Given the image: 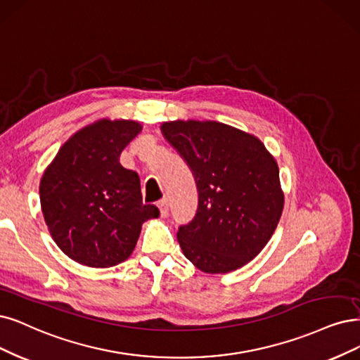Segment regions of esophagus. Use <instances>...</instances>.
Masks as SVG:
<instances>
[{"mask_svg":"<svg viewBox=\"0 0 360 360\" xmlns=\"http://www.w3.org/2000/svg\"><path fill=\"white\" fill-rule=\"evenodd\" d=\"M158 209H160V215H162V218L167 217V212H169V203H167V198H163V200H160L157 203Z\"/></svg>","mask_w":360,"mask_h":360,"instance_id":"34e87169","label":"esophagus"}]
</instances>
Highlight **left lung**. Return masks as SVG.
Masks as SVG:
<instances>
[{"label":"left lung","instance_id":"1","mask_svg":"<svg viewBox=\"0 0 360 360\" xmlns=\"http://www.w3.org/2000/svg\"><path fill=\"white\" fill-rule=\"evenodd\" d=\"M160 129L191 169L198 191L194 219L178 231L184 255L210 274L243 267L282 217L274 157L257 136L219 122L175 120Z\"/></svg>","mask_w":360,"mask_h":360}]
</instances>
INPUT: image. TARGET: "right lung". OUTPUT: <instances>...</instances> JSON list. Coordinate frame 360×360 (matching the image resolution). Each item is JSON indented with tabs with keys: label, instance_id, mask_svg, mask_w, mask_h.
<instances>
[{
	"label": "right lung",
	"instance_id": "add662e5",
	"mask_svg": "<svg viewBox=\"0 0 360 360\" xmlns=\"http://www.w3.org/2000/svg\"><path fill=\"white\" fill-rule=\"evenodd\" d=\"M141 130L133 120L101 118L74 133L44 170V221L59 249L78 264L108 269L126 261L142 224L160 215L142 203L138 173L120 165Z\"/></svg>",
	"mask_w": 360,
	"mask_h": 360
}]
</instances>
